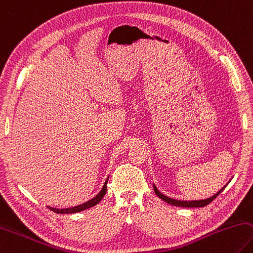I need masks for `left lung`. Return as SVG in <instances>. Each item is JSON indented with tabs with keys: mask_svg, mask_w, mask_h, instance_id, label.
I'll use <instances>...</instances> for the list:
<instances>
[{
	"mask_svg": "<svg viewBox=\"0 0 253 253\" xmlns=\"http://www.w3.org/2000/svg\"><path fill=\"white\" fill-rule=\"evenodd\" d=\"M224 189V187L222 188L221 190H219L217 194H215L214 196L210 197V198L208 199H205V200H197V201H179V200H174V199H171V198H168V197L164 196L163 194H160V192L157 190V188H156L154 186V191L155 194L157 195L160 199H163L164 201H166L167 204L171 205V206H177V207H185V208H195V207H205L207 205H209L211 201L214 200L217 197L219 196L220 192H221L222 190Z\"/></svg>",
	"mask_w": 253,
	"mask_h": 253,
	"instance_id": "obj_1",
	"label": "left lung"
}]
</instances>
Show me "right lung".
I'll return each instance as SVG.
<instances>
[{
  "label": "right lung",
  "mask_w": 253,
  "mask_h": 253,
  "mask_svg": "<svg viewBox=\"0 0 253 253\" xmlns=\"http://www.w3.org/2000/svg\"><path fill=\"white\" fill-rule=\"evenodd\" d=\"M107 180H108V179H107ZM107 180L105 181L104 186H103V189L99 191V194L96 197H94L93 199L87 201V203H84L83 205L76 206V207H72V208H66V209H56V208H52V207H48V208L52 211H54V212H56V213H75V212H80V211L88 209V208H90V207H94L95 205H97L99 201L103 199V197L105 196V194H106V191H107Z\"/></svg>",
  "instance_id": "add662e5"
}]
</instances>
